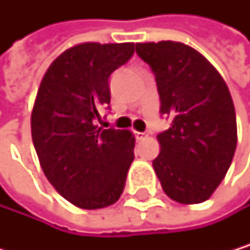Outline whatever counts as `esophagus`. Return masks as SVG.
I'll use <instances>...</instances> for the list:
<instances>
[{"instance_id":"esophagus-1","label":"esophagus","mask_w":250,"mask_h":250,"mask_svg":"<svg viewBox=\"0 0 250 250\" xmlns=\"http://www.w3.org/2000/svg\"><path fill=\"white\" fill-rule=\"evenodd\" d=\"M135 135H136V139H144V138H147L150 133L148 132H135Z\"/></svg>"}]
</instances>
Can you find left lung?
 Returning a JSON list of instances; mask_svg holds the SVG:
<instances>
[{
	"instance_id": "obj_1",
	"label": "left lung",
	"mask_w": 250,
	"mask_h": 250,
	"mask_svg": "<svg viewBox=\"0 0 250 250\" xmlns=\"http://www.w3.org/2000/svg\"><path fill=\"white\" fill-rule=\"evenodd\" d=\"M156 76L160 114L172 118L157 135L153 168L171 199L207 201L228 172L237 147L234 103L224 78L193 47L180 42L136 43Z\"/></svg>"
}]
</instances>
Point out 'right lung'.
Wrapping results in <instances>:
<instances>
[{
  "label": "right lung",
  "mask_w": 250,
  "mask_h": 250,
  "mask_svg": "<svg viewBox=\"0 0 250 250\" xmlns=\"http://www.w3.org/2000/svg\"><path fill=\"white\" fill-rule=\"evenodd\" d=\"M133 52L135 43L75 44L52 61L40 82L31 112L34 148L49 183L79 208L112 206L126 185L135 136L96 121L111 102V73Z\"/></svg>",
  "instance_id": "1"
}]
</instances>
